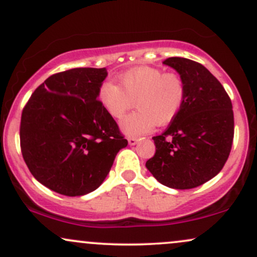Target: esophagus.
Returning <instances> with one entry per match:
<instances>
[{
    "label": "esophagus",
    "mask_w": 257,
    "mask_h": 257,
    "mask_svg": "<svg viewBox=\"0 0 257 257\" xmlns=\"http://www.w3.org/2000/svg\"><path fill=\"white\" fill-rule=\"evenodd\" d=\"M139 141V139L138 138H133V137H131V138H128V143H129V145H135V144H137Z\"/></svg>",
    "instance_id": "1"
}]
</instances>
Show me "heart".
<instances>
[{"instance_id":"heart-1","label":"heart","mask_w":257,"mask_h":257,"mask_svg":"<svg viewBox=\"0 0 257 257\" xmlns=\"http://www.w3.org/2000/svg\"><path fill=\"white\" fill-rule=\"evenodd\" d=\"M119 85L111 81L100 84L98 98L104 110L120 119L134 105L138 110L122 120V131L138 137L164 126L179 116L185 104L187 87L181 75L156 67H135L119 76Z\"/></svg>"}]
</instances>
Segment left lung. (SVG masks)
I'll use <instances>...</instances> for the list:
<instances>
[{
    "label": "left lung",
    "instance_id": "8db88e82",
    "mask_svg": "<svg viewBox=\"0 0 257 257\" xmlns=\"http://www.w3.org/2000/svg\"><path fill=\"white\" fill-rule=\"evenodd\" d=\"M185 79L187 94L179 116L153 137L156 153L146 168L162 185L188 190L213 179L228 159L234 137L232 102L219 79L197 61H163Z\"/></svg>",
    "mask_w": 257,
    "mask_h": 257
}]
</instances>
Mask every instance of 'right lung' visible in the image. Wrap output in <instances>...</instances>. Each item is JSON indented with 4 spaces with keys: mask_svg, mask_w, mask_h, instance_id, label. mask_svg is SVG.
Returning a JSON list of instances; mask_svg holds the SVG:
<instances>
[{
    "mask_svg": "<svg viewBox=\"0 0 257 257\" xmlns=\"http://www.w3.org/2000/svg\"><path fill=\"white\" fill-rule=\"evenodd\" d=\"M106 69L76 67L52 75L23 108L20 149L34 178L64 196L99 187L128 145L98 100Z\"/></svg>",
    "mask_w": 257,
    "mask_h": 257,
    "instance_id": "add662e5",
    "label": "right lung"
}]
</instances>
